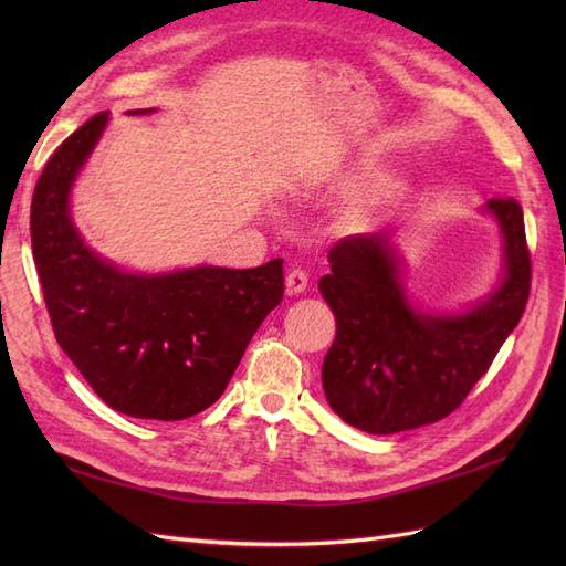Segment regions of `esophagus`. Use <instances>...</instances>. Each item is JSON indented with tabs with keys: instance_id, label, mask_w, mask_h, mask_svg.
Listing matches in <instances>:
<instances>
[{
	"instance_id": "34e87169",
	"label": "esophagus",
	"mask_w": 566,
	"mask_h": 566,
	"mask_svg": "<svg viewBox=\"0 0 566 566\" xmlns=\"http://www.w3.org/2000/svg\"><path fill=\"white\" fill-rule=\"evenodd\" d=\"M308 286V274L304 270H290L286 272V294L298 296L304 294Z\"/></svg>"
}]
</instances>
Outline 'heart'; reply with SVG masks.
Listing matches in <instances>:
<instances>
[{"label":"heart","instance_id":"b5f03b06","mask_svg":"<svg viewBox=\"0 0 566 566\" xmlns=\"http://www.w3.org/2000/svg\"><path fill=\"white\" fill-rule=\"evenodd\" d=\"M371 179L363 172L350 170V167H343V170H335L328 177L318 179V182L311 185V197L314 199H350V197H363L371 191Z\"/></svg>","mask_w":566,"mask_h":566}]
</instances>
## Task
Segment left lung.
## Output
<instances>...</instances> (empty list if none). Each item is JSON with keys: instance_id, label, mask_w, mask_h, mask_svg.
I'll use <instances>...</instances> for the list:
<instances>
[{"instance_id": "obj_1", "label": "left lung", "mask_w": 566, "mask_h": 566, "mask_svg": "<svg viewBox=\"0 0 566 566\" xmlns=\"http://www.w3.org/2000/svg\"><path fill=\"white\" fill-rule=\"evenodd\" d=\"M482 211L501 231V270L484 298L457 308L413 302L389 233L350 235L331 248V274L318 290L338 331L321 381L345 423L391 436L450 416L518 326L531 294L523 209L515 199H489Z\"/></svg>"}]
</instances>
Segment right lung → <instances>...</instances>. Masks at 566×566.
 I'll return each instance as SVG.
<instances>
[{"label": "right lung", "mask_w": 566, "mask_h": 566, "mask_svg": "<svg viewBox=\"0 0 566 566\" xmlns=\"http://www.w3.org/2000/svg\"><path fill=\"white\" fill-rule=\"evenodd\" d=\"M106 126L109 112L90 118L43 167L31 201L35 270L55 338L94 394L130 418L182 420L226 391L282 302V260L255 270L134 272L99 255L72 219V187Z\"/></svg>", "instance_id": "right-lung-1"}]
</instances>
